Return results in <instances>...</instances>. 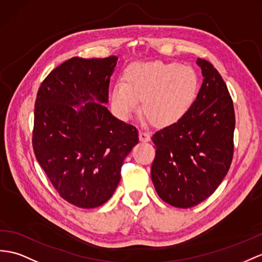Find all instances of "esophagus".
<instances>
[{
  "mask_svg": "<svg viewBox=\"0 0 262 262\" xmlns=\"http://www.w3.org/2000/svg\"><path fill=\"white\" fill-rule=\"evenodd\" d=\"M139 139H140V141H141V142H148V141H150V139H151L150 133L146 132V131L140 130L139 131Z\"/></svg>",
  "mask_w": 262,
  "mask_h": 262,
  "instance_id": "34e87169",
  "label": "esophagus"
}]
</instances>
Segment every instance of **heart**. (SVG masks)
<instances>
[{"label": "heart", "mask_w": 262, "mask_h": 262, "mask_svg": "<svg viewBox=\"0 0 262 262\" xmlns=\"http://www.w3.org/2000/svg\"><path fill=\"white\" fill-rule=\"evenodd\" d=\"M200 82L192 68L177 62H136L124 70L123 83L118 82L110 93L111 106L122 119L142 111L152 125L172 126L192 109Z\"/></svg>", "instance_id": "1"}]
</instances>
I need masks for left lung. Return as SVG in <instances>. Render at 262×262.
Returning a JSON list of instances; mask_svg holds the SVG:
<instances>
[{"label": "left lung", "instance_id": "1", "mask_svg": "<svg viewBox=\"0 0 262 262\" xmlns=\"http://www.w3.org/2000/svg\"><path fill=\"white\" fill-rule=\"evenodd\" d=\"M203 81L192 109L179 123L156 132L151 179L169 205L191 208L206 200L227 176L233 156V103L211 63L196 59Z\"/></svg>", "mask_w": 262, "mask_h": 262}]
</instances>
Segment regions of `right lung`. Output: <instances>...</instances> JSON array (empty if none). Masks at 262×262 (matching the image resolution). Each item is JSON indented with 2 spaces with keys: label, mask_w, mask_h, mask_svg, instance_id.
Here are the masks:
<instances>
[{
  "label": "right lung",
  "mask_w": 262,
  "mask_h": 262,
  "mask_svg": "<svg viewBox=\"0 0 262 262\" xmlns=\"http://www.w3.org/2000/svg\"><path fill=\"white\" fill-rule=\"evenodd\" d=\"M117 56L72 57L51 72L37 92L33 149L59 194L91 209L116 191L138 130L107 110Z\"/></svg>",
  "instance_id": "obj_1"
}]
</instances>
